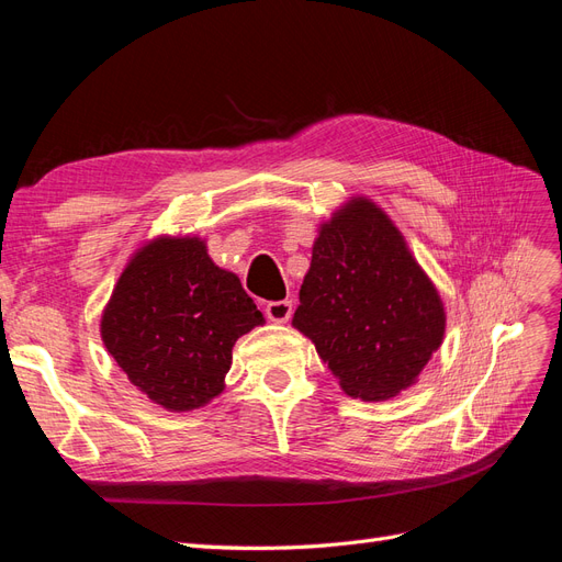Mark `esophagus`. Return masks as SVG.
<instances>
[{"mask_svg": "<svg viewBox=\"0 0 562 562\" xmlns=\"http://www.w3.org/2000/svg\"><path fill=\"white\" fill-rule=\"evenodd\" d=\"M265 314L269 321L274 323H285L293 316V302L291 300H279V302H269L265 307Z\"/></svg>", "mask_w": 562, "mask_h": 562, "instance_id": "obj_1", "label": "esophagus"}]
</instances>
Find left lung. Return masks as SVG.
<instances>
[{
    "mask_svg": "<svg viewBox=\"0 0 562 562\" xmlns=\"http://www.w3.org/2000/svg\"><path fill=\"white\" fill-rule=\"evenodd\" d=\"M293 326L347 396L386 401L443 345L446 307L391 217L351 196L318 227Z\"/></svg>",
    "mask_w": 562,
    "mask_h": 562,
    "instance_id": "left-lung-1",
    "label": "left lung"
}]
</instances>
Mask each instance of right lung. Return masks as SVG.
Instances as JSON below:
<instances>
[{
  "mask_svg": "<svg viewBox=\"0 0 562 562\" xmlns=\"http://www.w3.org/2000/svg\"><path fill=\"white\" fill-rule=\"evenodd\" d=\"M241 281L201 236H168L131 255L100 318V337L133 386L168 413L223 394L232 347L262 326Z\"/></svg>",
  "mask_w": 562,
  "mask_h": 562,
  "instance_id": "1",
  "label": "right lung"
}]
</instances>
